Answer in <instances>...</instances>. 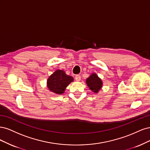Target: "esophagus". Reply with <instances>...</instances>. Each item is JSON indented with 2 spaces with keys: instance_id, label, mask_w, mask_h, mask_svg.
Masks as SVG:
<instances>
[{
  "instance_id": "obj_1",
  "label": "esophagus",
  "mask_w": 150,
  "mask_h": 150,
  "mask_svg": "<svg viewBox=\"0 0 150 150\" xmlns=\"http://www.w3.org/2000/svg\"><path fill=\"white\" fill-rule=\"evenodd\" d=\"M75 80H76V81H80V80H81V76H80V75H76V76H75Z\"/></svg>"
}]
</instances>
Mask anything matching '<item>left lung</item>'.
Masks as SVG:
<instances>
[{"mask_svg":"<svg viewBox=\"0 0 150 150\" xmlns=\"http://www.w3.org/2000/svg\"><path fill=\"white\" fill-rule=\"evenodd\" d=\"M86 83L91 91L98 93L103 86V81L95 73L91 74L86 80Z\"/></svg>","mask_w":150,"mask_h":150,"instance_id":"1","label":"left lung"}]
</instances>
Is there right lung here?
<instances>
[{
  "mask_svg": "<svg viewBox=\"0 0 150 150\" xmlns=\"http://www.w3.org/2000/svg\"><path fill=\"white\" fill-rule=\"evenodd\" d=\"M71 76L65 74L62 70H57L52 74L47 81V86L50 91L57 95H62L71 82L74 81Z\"/></svg>",
  "mask_w": 150,
  "mask_h": 150,
  "instance_id": "obj_1",
  "label": "right lung"
}]
</instances>
